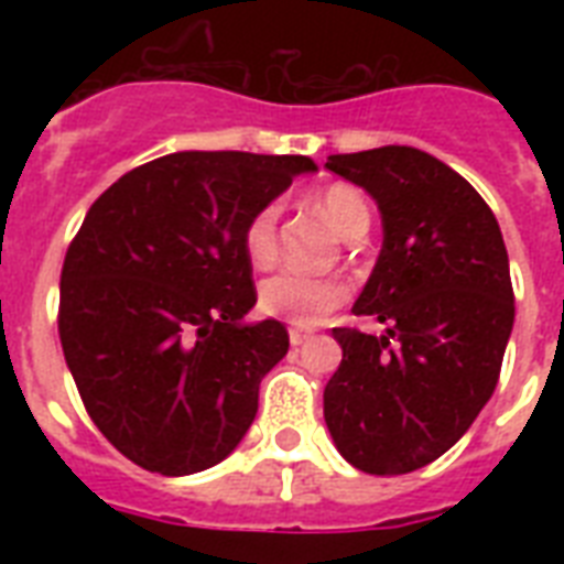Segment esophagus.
I'll list each match as a JSON object with an SVG mask.
<instances>
[{"label":"esophagus","instance_id":"1","mask_svg":"<svg viewBox=\"0 0 564 564\" xmlns=\"http://www.w3.org/2000/svg\"><path fill=\"white\" fill-rule=\"evenodd\" d=\"M307 339H313V330H304V327H290V343L299 348V345H304Z\"/></svg>","mask_w":564,"mask_h":564}]
</instances>
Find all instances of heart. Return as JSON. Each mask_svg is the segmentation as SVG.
Masks as SVG:
<instances>
[{"mask_svg":"<svg viewBox=\"0 0 564 564\" xmlns=\"http://www.w3.org/2000/svg\"><path fill=\"white\" fill-rule=\"evenodd\" d=\"M318 207L343 237H351L360 228H369V207L351 187H330L318 198ZM242 248L248 260L260 269L278 257V210L263 207L248 219L242 230ZM348 295L339 278L334 274H304L278 272L260 286V310L265 316L283 318L292 325H318L334 307H339Z\"/></svg>","mask_w":564,"mask_h":564,"instance_id":"obj_1","label":"heart"}]
</instances>
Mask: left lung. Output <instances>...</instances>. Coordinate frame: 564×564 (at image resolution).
Here are the masks:
<instances>
[{
    "label": "left lung",
    "instance_id": "obj_1",
    "mask_svg": "<svg viewBox=\"0 0 564 564\" xmlns=\"http://www.w3.org/2000/svg\"><path fill=\"white\" fill-rule=\"evenodd\" d=\"M383 219L357 316L386 334L334 327L343 362L325 386L336 451L366 474H410L454 447L495 392L516 295L498 219L468 181L412 145L330 154Z\"/></svg>",
    "mask_w": 564,
    "mask_h": 564
}]
</instances>
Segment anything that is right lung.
Masks as SVG:
<instances>
[{"instance_id": "add662e5", "label": "right lung", "mask_w": 564, "mask_h": 564, "mask_svg": "<svg viewBox=\"0 0 564 564\" xmlns=\"http://www.w3.org/2000/svg\"><path fill=\"white\" fill-rule=\"evenodd\" d=\"M316 172L304 154L175 152L93 202L66 251L57 334L93 424L145 471L221 463L290 351L257 304L242 230Z\"/></svg>"}]
</instances>
